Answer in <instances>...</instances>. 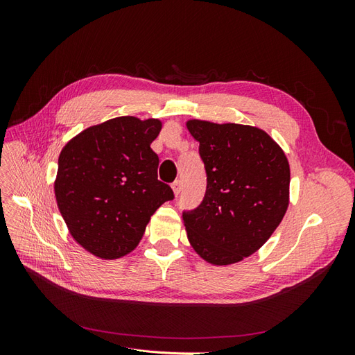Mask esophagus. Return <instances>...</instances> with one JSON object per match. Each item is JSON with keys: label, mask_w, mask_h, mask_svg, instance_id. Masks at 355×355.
<instances>
[{"label": "esophagus", "mask_w": 355, "mask_h": 355, "mask_svg": "<svg viewBox=\"0 0 355 355\" xmlns=\"http://www.w3.org/2000/svg\"><path fill=\"white\" fill-rule=\"evenodd\" d=\"M171 188H173L175 196H179L180 194V189H182V182L180 180H175L173 184H171Z\"/></svg>", "instance_id": "1"}]
</instances>
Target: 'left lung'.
I'll return each mask as SVG.
<instances>
[{
    "label": "left lung",
    "mask_w": 355,
    "mask_h": 355,
    "mask_svg": "<svg viewBox=\"0 0 355 355\" xmlns=\"http://www.w3.org/2000/svg\"><path fill=\"white\" fill-rule=\"evenodd\" d=\"M207 175L200 206L184 211L194 250L213 265L253 254L288 207L290 167L283 149L263 130L243 124L189 120Z\"/></svg>",
    "instance_id": "obj_1"
}]
</instances>
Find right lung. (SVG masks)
Returning <instances> with one entry per match:
<instances>
[{
    "mask_svg": "<svg viewBox=\"0 0 355 355\" xmlns=\"http://www.w3.org/2000/svg\"><path fill=\"white\" fill-rule=\"evenodd\" d=\"M159 130L155 118L116 116L63 146L58 207L73 240L92 254L116 259L135 250L155 210L175 198L157 175L151 144Z\"/></svg>",
    "mask_w": 355,
    "mask_h": 355,
    "instance_id": "right-lung-1",
    "label": "right lung"
}]
</instances>
